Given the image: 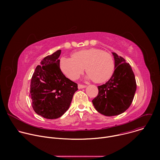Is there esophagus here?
<instances>
[{
  "instance_id": "esophagus-1",
  "label": "esophagus",
  "mask_w": 160,
  "mask_h": 160,
  "mask_svg": "<svg viewBox=\"0 0 160 160\" xmlns=\"http://www.w3.org/2000/svg\"><path fill=\"white\" fill-rule=\"evenodd\" d=\"M87 86L86 85H82V84H78V88H79V89H80V88H85Z\"/></svg>"
}]
</instances>
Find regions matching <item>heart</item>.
Wrapping results in <instances>:
<instances>
[{
	"mask_svg": "<svg viewBox=\"0 0 160 160\" xmlns=\"http://www.w3.org/2000/svg\"><path fill=\"white\" fill-rule=\"evenodd\" d=\"M59 65L62 73L71 80L78 78L85 67L87 77L96 83L108 80L115 69L112 56L96 48L77 51L73 54L72 58L63 57L60 60Z\"/></svg>",
	"mask_w": 160,
	"mask_h": 160,
	"instance_id": "heart-1",
	"label": "heart"
}]
</instances>
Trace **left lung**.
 Instances as JSON below:
<instances>
[{
	"instance_id": "8db88e82",
	"label": "left lung",
	"mask_w": 160,
	"mask_h": 160,
	"mask_svg": "<svg viewBox=\"0 0 160 160\" xmlns=\"http://www.w3.org/2000/svg\"><path fill=\"white\" fill-rule=\"evenodd\" d=\"M115 68L111 78L98 86L99 92L92 100L96 109L103 115L112 117L125 112L131 105L137 88L134 73L124 58L112 52Z\"/></svg>"
}]
</instances>
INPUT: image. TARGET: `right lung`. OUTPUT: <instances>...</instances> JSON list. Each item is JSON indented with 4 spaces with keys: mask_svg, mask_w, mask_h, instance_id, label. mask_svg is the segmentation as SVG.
I'll return each instance as SVG.
<instances>
[{
    "mask_svg": "<svg viewBox=\"0 0 160 160\" xmlns=\"http://www.w3.org/2000/svg\"><path fill=\"white\" fill-rule=\"evenodd\" d=\"M58 50L44 58L33 74L30 85L32 107L38 115L47 119L61 117L69 108L78 90L77 83L62 73Z\"/></svg>",
    "mask_w": 160,
    "mask_h": 160,
    "instance_id": "add662e5",
    "label": "right lung"
}]
</instances>
